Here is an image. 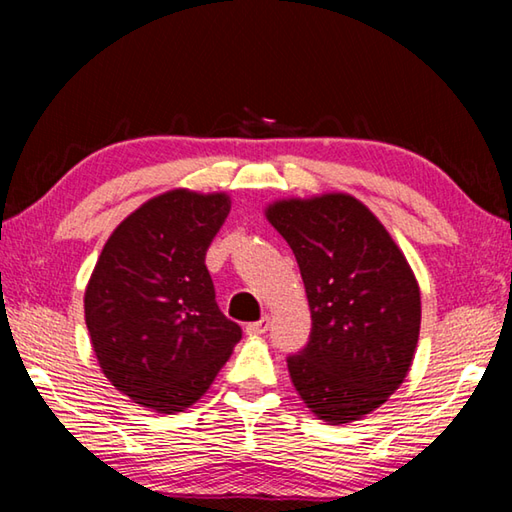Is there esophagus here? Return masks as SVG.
<instances>
[{
	"label": "esophagus",
	"mask_w": 512,
	"mask_h": 512,
	"mask_svg": "<svg viewBox=\"0 0 512 512\" xmlns=\"http://www.w3.org/2000/svg\"><path fill=\"white\" fill-rule=\"evenodd\" d=\"M268 327H271V318L264 316L262 320H257V323H248L246 332L253 334V336H262V334L268 332Z\"/></svg>",
	"instance_id": "esophagus-1"
}]
</instances>
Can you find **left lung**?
I'll return each instance as SVG.
<instances>
[{
	"label": "left lung",
	"mask_w": 512,
	"mask_h": 512,
	"mask_svg": "<svg viewBox=\"0 0 512 512\" xmlns=\"http://www.w3.org/2000/svg\"><path fill=\"white\" fill-rule=\"evenodd\" d=\"M266 219L296 255L311 309L309 341L287 357L293 386L320 420H359L411 368L420 336L411 266L377 216L350 194L277 201Z\"/></svg>",
	"instance_id": "left-lung-1"
}]
</instances>
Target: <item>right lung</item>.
I'll use <instances>...</instances> for the list:
<instances>
[{"mask_svg":"<svg viewBox=\"0 0 512 512\" xmlns=\"http://www.w3.org/2000/svg\"><path fill=\"white\" fill-rule=\"evenodd\" d=\"M225 194L173 189L117 225L85 289L103 375L133 402L178 413L210 388L241 339L221 314L205 253L228 219Z\"/></svg>","mask_w":512,"mask_h":512,"instance_id":"right-lung-1","label":"right lung"}]
</instances>
